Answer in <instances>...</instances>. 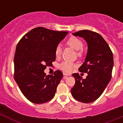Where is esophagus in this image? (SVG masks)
I'll use <instances>...</instances> for the list:
<instances>
[{
  "label": "esophagus",
  "instance_id": "34e87169",
  "mask_svg": "<svg viewBox=\"0 0 123 123\" xmlns=\"http://www.w3.org/2000/svg\"><path fill=\"white\" fill-rule=\"evenodd\" d=\"M64 76H70L69 74H67V73H63Z\"/></svg>",
  "mask_w": 123,
  "mask_h": 123
}]
</instances>
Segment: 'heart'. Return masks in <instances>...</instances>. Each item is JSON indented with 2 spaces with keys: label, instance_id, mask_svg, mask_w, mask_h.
<instances>
[{
  "label": "heart",
  "instance_id": "1",
  "mask_svg": "<svg viewBox=\"0 0 123 123\" xmlns=\"http://www.w3.org/2000/svg\"><path fill=\"white\" fill-rule=\"evenodd\" d=\"M67 44L77 51V55L79 56L82 55V47L84 46L83 42L80 39L76 37H71L67 41ZM62 55V49L60 45L57 46L55 49V55L56 58L60 57ZM76 67V65L72 62H63L60 65V68L61 69L66 73H70Z\"/></svg>",
  "mask_w": 123,
  "mask_h": 123
}]
</instances>
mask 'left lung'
<instances>
[{"label":"left lung","instance_id":"obj_1","mask_svg":"<svg viewBox=\"0 0 123 123\" xmlns=\"http://www.w3.org/2000/svg\"><path fill=\"white\" fill-rule=\"evenodd\" d=\"M82 37L87 44L85 61L78 69L87 73L86 79L78 73L73 74L75 84L71 89L73 97L83 103H91L102 95L111 78L113 56L110 47L101 35L89 30H82L73 33Z\"/></svg>","mask_w":123,"mask_h":123}]
</instances>
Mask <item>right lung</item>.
<instances>
[{
  "instance_id": "add662e5",
  "label": "right lung",
  "mask_w": 123,
  "mask_h": 123,
  "mask_svg": "<svg viewBox=\"0 0 123 123\" xmlns=\"http://www.w3.org/2000/svg\"><path fill=\"white\" fill-rule=\"evenodd\" d=\"M68 32L42 27L26 34L17 45L14 57V78L28 100L41 104L54 98L63 77L61 71L46 76L44 70L55 60V50Z\"/></svg>"
}]
</instances>
